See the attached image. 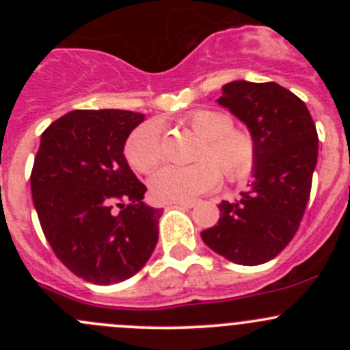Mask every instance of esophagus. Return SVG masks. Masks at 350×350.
Returning a JSON list of instances; mask_svg holds the SVG:
<instances>
[{
  "label": "esophagus",
  "mask_w": 350,
  "mask_h": 350,
  "mask_svg": "<svg viewBox=\"0 0 350 350\" xmlns=\"http://www.w3.org/2000/svg\"><path fill=\"white\" fill-rule=\"evenodd\" d=\"M174 206H181V208H193L196 206V201H174Z\"/></svg>",
  "instance_id": "esophagus-1"
}]
</instances>
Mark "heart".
I'll return each instance as SVG.
<instances>
[{
  "instance_id": "1",
  "label": "heart",
  "mask_w": 350,
  "mask_h": 350,
  "mask_svg": "<svg viewBox=\"0 0 350 350\" xmlns=\"http://www.w3.org/2000/svg\"><path fill=\"white\" fill-rule=\"evenodd\" d=\"M183 123L201 139L195 152L196 164L161 169L150 179V193L157 201H189L217 188L221 172L230 183L243 181L257 164V142L247 130L234 129V120L220 109L198 108ZM125 157L137 172L149 174L162 162L161 129L147 122L130 133Z\"/></svg>"
}]
</instances>
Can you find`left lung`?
<instances>
[{
	"label": "left lung",
	"mask_w": 350,
	"mask_h": 350,
	"mask_svg": "<svg viewBox=\"0 0 350 350\" xmlns=\"http://www.w3.org/2000/svg\"><path fill=\"white\" fill-rule=\"evenodd\" d=\"M249 126L257 164L249 191L218 204L220 220L203 242L242 266L274 259L299 228L319 157V133L306 105L276 83L234 81L218 100Z\"/></svg>",
	"instance_id": "left-lung-1"
}]
</instances>
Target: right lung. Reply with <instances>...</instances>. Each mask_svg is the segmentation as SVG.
I'll use <instances>...</instances> for the list:
<instances>
[{
	"mask_svg": "<svg viewBox=\"0 0 350 350\" xmlns=\"http://www.w3.org/2000/svg\"><path fill=\"white\" fill-rule=\"evenodd\" d=\"M144 115L74 109L42 133L30 174L40 227L57 259L94 284L139 273L152 256L162 210L144 204L147 188L123 155Z\"/></svg>",
	"mask_w": 350,
	"mask_h": 350,
	"instance_id": "1",
	"label": "right lung"
}]
</instances>
